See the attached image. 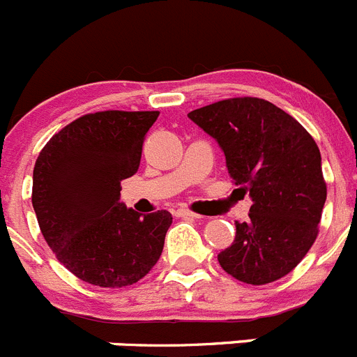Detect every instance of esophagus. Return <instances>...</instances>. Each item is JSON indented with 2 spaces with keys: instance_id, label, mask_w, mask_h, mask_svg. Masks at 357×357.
Wrapping results in <instances>:
<instances>
[{
  "instance_id": "obj_1",
  "label": "esophagus",
  "mask_w": 357,
  "mask_h": 357,
  "mask_svg": "<svg viewBox=\"0 0 357 357\" xmlns=\"http://www.w3.org/2000/svg\"><path fill=\"white\" fill-rule=\"evenodd\" d=\"M176 216H181V218H200V214L193 213V211H189V209H176Z\"/></svg>"
}]
</instances>
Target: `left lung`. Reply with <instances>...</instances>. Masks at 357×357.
I'll return each instance as SVG.
<instances>
[{
    "mask_svg": "<svg viewBox=\"0 0 357 357\" xmlns=\"http://www.w3.org/2000/svg\"><path fill=\"white\" fill-rule=\"evenodd\" d=\"M188 118L216 139L230 178L252 198L234 243L218 254L222 268L254 286L288 275L313 247L327 198L314 139L261 98H229Z\"/></svg>",
    "mask_w": 357,
    "mask_h": 357,
    "instance_id": "obj_1",
    "label": "left lung"
}]
</instances>
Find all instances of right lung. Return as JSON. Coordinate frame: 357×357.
I'll use <instances>...</instances> for the list:
<instances>
[{
	"label": "right lung",
	"mask_w": 357,
	"mask_h": 357,
	"mask_svg": "<svg viewBox=\"0 0 357 357\" xmlns=\"http://www.w3.org/2000/svg\"><path fill=\"white\" fill-rule=\"evenodd\" d=\"M157 118V110L85 114L37 157L31 204L40 232L56 259L89 284H134L162 254L172 214H139L119 202L121 181L139 168L144 135Z\"/></svg>",
	"instance_id": "right-lung-1"
}]
</instances>
